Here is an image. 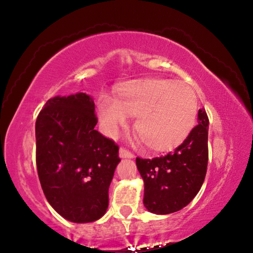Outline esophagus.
Masks as SVG:
<instances>
[{"label": "esophagus", "mask_w": 253, "mask_h": 253, "mask_svg": "<svg viewBox=\"0 0 253 253\" xmlns=\"http://www.w3.org/2000/svg\"><path fill=\"white\" fill-rule=\"evenodd\" d=\"M120 158H122V159H133L134 155L131 153V152L126 150L124 147H121L120 148Z\"/></svg>", "instance_id": "esophagus-1"}]
</instances>
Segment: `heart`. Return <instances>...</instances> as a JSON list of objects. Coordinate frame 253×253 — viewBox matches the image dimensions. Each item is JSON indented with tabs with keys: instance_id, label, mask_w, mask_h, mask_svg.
<instances>
[{
	"instance_id": "heart-1",
	"label": "heart",
	"mask_w": 253,
	"mask_h": 253,
	"mask_svg": "<svg viewBox=\"0 0 253 253\" xmlns=\"http://www.w3.org/2000/svg\"><path fill=\"white\" fill-rule=\"evenodd\" d=\"M103 132L114 134L136 117L134 130L148 150L168 152L184 143L196 126L198 98L191 86L170 79L126 82L115 99L100 96L96 105Z\"/></svg>"
}]
</instances>
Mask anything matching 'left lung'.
<instances>
[{"instance_id":"8db88e82","label":"left lung","mask_w":253,"mask_h":253,"mask_svg":"<svg viewBox=\"0 0 253 253\" xmlns=\"http://www.w3.org/2000/svg\"><path fill=\"white\" fill-rule=\"evenodd\" d=\"M209 117L199 109L198 124L174 152L154 159H136L144 181V206L154 214H170L197 196L206 176L209 161Z\"/></svg>"}]
</instances>
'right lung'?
<instances>
[{"label": "right lung", "instance_id": "right-lung-1", "mask_svg": "<svg viewBox=\"0 0 253 253\" xmlns=\"http://www.w3.org/2000/svg\"><path fill=\"white\" fill-rule=\"evenodd\" d=\"M94 101L86 93L54 96L36 122L37 168L50 206L71 222L99 220L119 165V146L94 129Z\"/></svg>", "mask_w": 253, "mask_h": 253}]
</instances>
